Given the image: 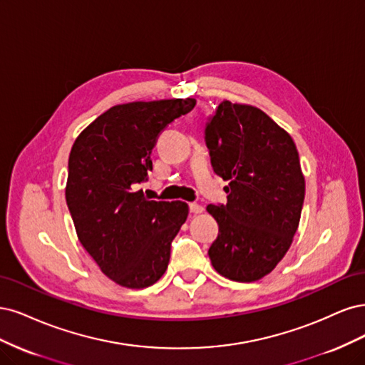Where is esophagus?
<instances>
[{"mask_svg": "<svg viewBox=\"0 0 365 365\" xmlns=\"http://www.w3.org/2000/svg\"><path fill=\"white\" fill-rule=\"evenodd\" d=\"M190 210H191L192 214H202L203 210H205V207L202 205H198V203H191L190 205Z\"/></svg>", "mask_w": 365, "mask_h": 365, "instance_id": "34e87169", "label": "esophagus"}]
</instances>
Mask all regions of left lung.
<instances>
[{"label": "left lung", "instance_id": "8db88e82", "mask_svg": "<svg viewBox=\"0 0 365 365\" xmlns=\"http://www.w3.org/2000/svg\"><path fill=\"white\" fill-rule=\"evenodd\" d=\"M214 171L229 180L226 205H207L218 237L207 252L235 282L272 273L297 232L304 178L292 138L261 109L222 101L205 130Z\"/></svg>", "mask_w": 365, "mask_h": 365}]
</instances>
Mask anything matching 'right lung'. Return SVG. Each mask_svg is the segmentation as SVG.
Here are the masks:
<instances>
[{
	"label": "right lung",
	"instance_id": "add662e5",
	"mask_svg": "<svg viewBox=\"0 0 365 365\" xmlns=\"http://www.w3.org/2000/svg\"><path fill=\"white\" fill-rule=\"evenodd\" d=\"M194 106V98L116 104L77 136L69 153L65 197L78 241L121 287L147 288L167 272L190 207L150 200L138 185L153 168L150 155L163 128Z\"/></svg>",
	"mask_w": 365,
	"mask_h": 365
}]
</instances>
